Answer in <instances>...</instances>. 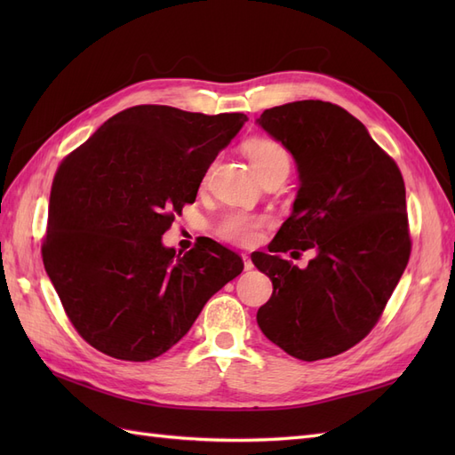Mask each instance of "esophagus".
<instances>
[{"instance_id": "34e87169", "label": "esophagus", "mask_w": 455, "mask_h": 455, "mask_svg": "<svg viewBox=\"0 0 455 455\" xmlns=\"http://www.w3.org/2000/svg\"><path fill=\"white\" fill-rule=\"evenodd\" d=\"M243 264H244V269H246V271L254 267V264H252V259H251L249 254H243Z\"/></svg>"}]
</instances>
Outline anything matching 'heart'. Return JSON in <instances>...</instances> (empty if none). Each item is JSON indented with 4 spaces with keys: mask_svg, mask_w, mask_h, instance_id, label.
Returning a JSON list of instances; mask_svg holds the SVG:
<instances>
[{
    "mask_svg": "<svg viewBox=\"0 0 455 455\" xmlns=\"http://www.w3.org/2000/svg\"><path fill=\"white\" fill-rule=\"evenodd\" d=\"M244 154L252 161L254 169L266 180L269 176H288L291 172V151L271 136H254L244 142ZM267 226V218L243 211L226 212L214 224V233L228 243L251 246L258 241L259 231Z\"/></svg>",
    "mask_w": 455,
    "mask_h": 455,
    "instance_id": "1",
    "label": "heart"
}]
</instances>
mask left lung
<instances>
[{
	"mask_svg": "<svg viewBox=\"0 0 455 455\" xmlns=\"http://www.w3.org/2000/svg\"><path fill=\"white\" fill-rule=\"evenodd\" d=\"M258 123L294 156L301 182L269 254L252 258L273 283L258 326L299 361L330 359L370 334L406 269L411 239L403 174L338 104L275 106ZM309 248L317 256L306 270L280 258Z\"/></svg>",
	"mask_w": 455,
	"mask_h": 455,
	"instance_id": "8db88e82",
	"label": "left lung"
}]
</instances>
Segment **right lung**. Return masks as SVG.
<instances>
[{
  "instance_id": "1",
  "label": "right lung",
  "mask_w": 455,
  "mask_h": 455,
  "mask_svg": "<svg viewBox=\"0 0 455 455\" xmlns=\"http://www.w3.org/2000/svg\"><path fill=\"white\" fill-rule=\"evenodd\" d=\"M244 121V114L132 106L62 159L41 256L89 346L119 361L156 359L241 275L243 258L212 239L176 254L161 237Z\"/></svg>"
}]
</instances>
